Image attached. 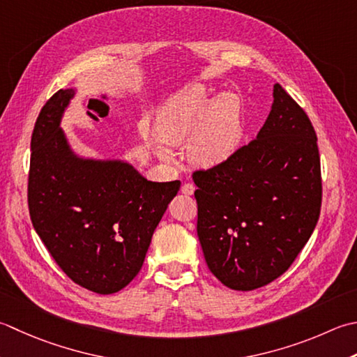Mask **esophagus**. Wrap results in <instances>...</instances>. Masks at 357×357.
Returning <instances> with one entry per match:
<instances>
[{
  "label": "esophagus",
  "mask_w": 357,
  "mask_h": 357,
  "mask_svg": "<svg viewBox=\"0 0 357 357\" xmlns=\"http://www.w3.org/2000/svg\"><path fill=\"white\" fill-rule=\"evenodd\" d=\"M181 190H183L184 195H193L195 192V185L192 183H185L183 187H181Z\"/></svg>",
  "instance_id": "obj_1"
}]
</instances>
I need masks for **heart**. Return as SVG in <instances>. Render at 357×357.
I'll return each mask as SVG.
<instances>
[{
	"label": "heart",
	"instance_id": "obj_1",
	"mask_svg": "<svg viewBox=\"0 0 357 357\" xmlns=\"http://www.w3.org/2000/svg\"><path fill=\"white\" fill-rule=\"evenodd\" d=\"M162 141L155 150L160 158L173 159L171 145L187 144L188 155L198 165L213 167L234 155L243 137V113L238 96L225 93L213 100L202 85L187 86L170 96L156 117Z\"/></svg>",
	"mask_w": 357,
	"mask_h": 357
}]
</instances>
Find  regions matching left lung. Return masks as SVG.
Masks as SVG:
<instances>
[{"label":"left lung","mask_w":357,"mask_h":357,"mask_svg":"<svg viewBox=\"0 0 357 357\" xmlns=\"http://www.w3.org/2000/svg\"><path fill=\"white\" fill-rule=\"evenodd\" d=\"M193 181L208 269L230 289L261 288L289 269L319 221L316 130L275 83L272 109L257 137L225 162L195 170Z\"/></svg>","instance_id":"8db88e82"}]
</instances>
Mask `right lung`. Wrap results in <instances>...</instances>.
Returning <instances> with one entry per match:
<instances>
[{"mask_svg":"<svg viewBox=\"0 0 357 357\" xmlns=\"http://www.w3.org/2000/svg\"><path fill=\"white\" fill-rule=\"evenodd\" d=\"M74 89H59L35 122L27 206L35 232L59 268L97 294L137 275L179 181L151 183L121 160L77 158L60 130Z\"/></svg>","mask_w":357,"mask_h":357,"instance_id":"add662e5","label":"right lung"}]
</instances>
